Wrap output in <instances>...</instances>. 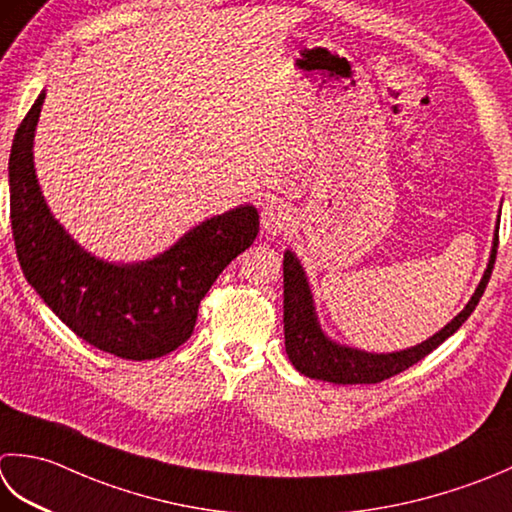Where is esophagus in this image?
Masks as SVG:
<instances>
[{"label":"esophagus","instance_id":"obj_1","mask_svg":"<svg viewBox=\"0 0 512 512\" xmlns=\"http://www.w3.org/2000/svg\"><path fill=\"white\" fill-rule=\"evenodd\" d=\"M262 226L266 233H284V230L293 226V210L282 202L266 204L262 210Z\"/></svg>","mask_w":512,"mask_h":512}]
</instances>
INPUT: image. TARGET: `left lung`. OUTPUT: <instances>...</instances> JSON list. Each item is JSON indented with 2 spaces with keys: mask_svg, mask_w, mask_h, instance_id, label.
<instances>
[{
  "mask_svg": "<svg viewBox=\"0 0 512 512\" xmlns=\"http://www.w3.org/2000/svg\"><path fill=\"white\" fill-rule=\"evenodd\" d=\"M497 246H499V233H495L493 253H490V262H488L482 284L477 286L473 299L466 304L462 313H459L448 326L439 330L437 335L426 339L424 344L402 350V353H390V355L362 353V350L344 348L328 342L317 326L313 297H310L304 270L299 266L297 257L293 253H286L284 255V337H286L288 359L302 375L313 377V379H324V382H333V384H379L388 377L404 373L406 368L422 362V359L433 353L439 344L446 342V339L466 322L470 313H473L488 286L490 273H493Z\"/></svg>",
  "mask_w": 512,
  "mask_h": 512,
  "instance_id": "1",
  "label": "left lung"
}]
</instances>
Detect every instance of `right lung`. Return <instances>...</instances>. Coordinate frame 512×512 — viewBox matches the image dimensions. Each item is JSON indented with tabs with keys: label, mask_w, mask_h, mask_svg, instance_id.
Wrapping results in <instances>:
<instances>
[{
	"label": "right lung",
	"mask_w": 512,
	"mask_h": 512,
	"mask_svg": "<svg viewBox=\"0 0 512 512\" xmlns=\"http://www.w3.org/2000/svg\"><path fill=\"white\" fill-rule=\"evenodd\" d=\"M42 104L44 93L19 124L8 159L10 226L24 277L90 346L133 362L168 355L193 335L199 302L219 273L253 244L257 210L208 219L146 264L99 262L55 222L37 186L33 137Z\"/></svg>",
	"instance_id": "obj_1"
}]
</instances>
